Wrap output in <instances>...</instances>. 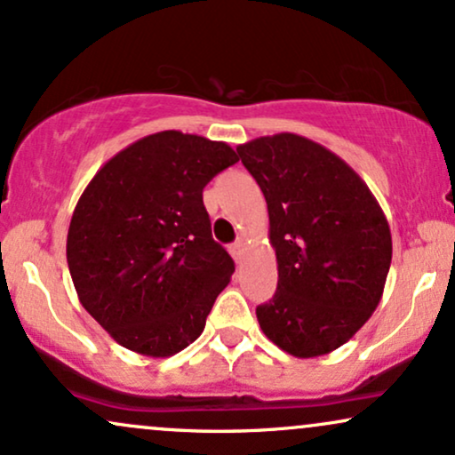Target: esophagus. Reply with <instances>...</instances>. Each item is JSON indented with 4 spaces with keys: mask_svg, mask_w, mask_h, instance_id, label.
Returning a JSON list of instances; mask_svg holds the SVG:
<instances>
[{
    "mask_svg": "<svg viewBox=\"0 0 455 455\" xmlns=\"http://www.w3.org/2000/svg\"><path fill=\"white\" fill-rule=\"evenodd\" d=\"M243 248H245V243L242 242V239H239V242H235L231 245V254H233V259L237 260V262H242V259H243Z\"/></svg>",
    "mask_w": 455,
    "mask_h": 455,
    "instance_id": "34e87169",
    "label": "esophagus"
}]
</instances>
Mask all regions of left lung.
<instances>
[{
    "mask_svg": "<svg viewBox=\"0 0 455 455\" xmlns=\"http://www.w3.org/2000/svg\"><path fill=\"white\" fill-rule=\"evenodd\" d=\"M254 175L277 256V290L256 307L267 337L297 358L347 343L379 305L392 235L379 204L335 152L294 133L237 146Z\"/></svg>",
    "mask_w": 455,
    "mask_h": 455,
    "instance_id": "obj_1",
    "label": "left lung"
}]
</instances>
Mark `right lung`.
Segmentation results:
<instances>
[{
    "instance_id": "obj_1",
    "label": "right lung",
    "mask_w": 455,
    "mask_h": 455,
    "mask_svg": "<svg viewBox=\"0 0 455 455\" xmlns=\"http://www.w3.org/2000/svg\"><path fill=\"white\" fill-rule=\"evenodd\" d=\"M239 156L224 141L161 131L91 180L68 231L78 299L123 347L167 358L204 332L235 262L213 242L207 182Z\"/></svg>"
}]
</instances>
